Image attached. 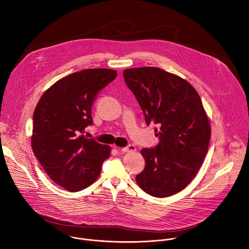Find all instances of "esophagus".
I'll return each instance as SVG.
<instances>
[{
  "mask_svg": "<svg viewBox=\"0 0 249 249\" xmlns=\"http://www.w3.org/2000/svg\"><path fill=\"white\" fill-rule=\"evenodd\" d=\"M121 151H122L123 153H133V152L136 151V148H135L134 145H129V146H127V147L122 148Z\"/></svg>",
  "mask_w": 249,
  "mask_h": 249,
  "instance_id": "obj_1",
  "label": "esophagus"
}]
</instances>
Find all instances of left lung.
I'll return each mask as SVG.
<instances>
[{"label": "left lung", "instance_id": "1", "mask_svg": "<svg viewBox=\"0 0 249 249\" xmlns=\"http://www.w3.org/2000/svg\"><path fill=\"white\" fill-rule=\"evenodd\" d=\"M148 125L155 124L160 142L142 149L146 166L136 183L148 194L164 198L183 191L208 153L211 124L199 94L182 77L157 67L123 71Z\"/></svg>", "mask_w": 249, "mask_h": 249}]
</instances>
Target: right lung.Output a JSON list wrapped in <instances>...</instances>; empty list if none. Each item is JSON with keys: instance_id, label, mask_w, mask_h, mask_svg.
Listing matches in <instances>:
<instances>
[{"instance_id": "1", "label": "right lung", "mask_w": 249, "mask_h": 249, "mask_svg": "<svg viewBox=\"0 0 249 249\" xmlns=\"http://www.w3.org/2000/svg\"><path fill=\"white\" fill-rule=\"evenodd\" d=\"M112 69H86L57 80L38 100L31 146L48 176L68 192L82 191L98 178L111 147L80 134L92 125L98 92L116 77Z\"/></svg>"}]
</instances>
